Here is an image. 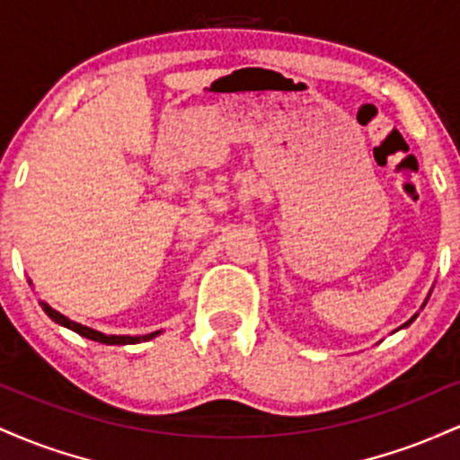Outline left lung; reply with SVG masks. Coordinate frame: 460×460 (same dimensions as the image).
<instances>
[{"mask_svg":"<svg viewBox=\"0 0 460 460\" xmlns=\"http://www.w3.org/2000/svg\"><path fill=\"white\" fill-rule=\"evenodd\" d=\"M413 320H415V315H413V318H411L409 322H406V324H404V326H409V324H411V322H413Z\"/></svg>","mask_w":460,"mask_h":460,"instance_id":"obj_1","label":"left lung"}]
</instances>
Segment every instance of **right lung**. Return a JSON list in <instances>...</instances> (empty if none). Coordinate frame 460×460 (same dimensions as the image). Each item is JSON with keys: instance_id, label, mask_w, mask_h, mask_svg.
I'll return each instance as SVG.
<instances>
[{"instance_id": "1", "label": "right lung", "mask_w": 460, "mask_h": 460, "mask_svg": "<svg viewBox=\"0 0 460 460\" xmlns=\"http://www.w3.org/2000/svg\"><path fill=\"white\" fill-rule=\"evenodd\" d=\"M40 307H43L45 314L49 315V318L54 320V322H58V324H62V326H66V329L75 331L77 335L86 337V340L99 341V344H108V346L138 344V341H142V340H151V337H155L157 332H160V331H157V332H151V335H146V337H129V335H103V332H99V331H93V329H88V326H84V324H77V322L68 320L66 315L58 314V311H56V309H51L49 305H47V303H40Z\"/></svg>"}]
</instances>
